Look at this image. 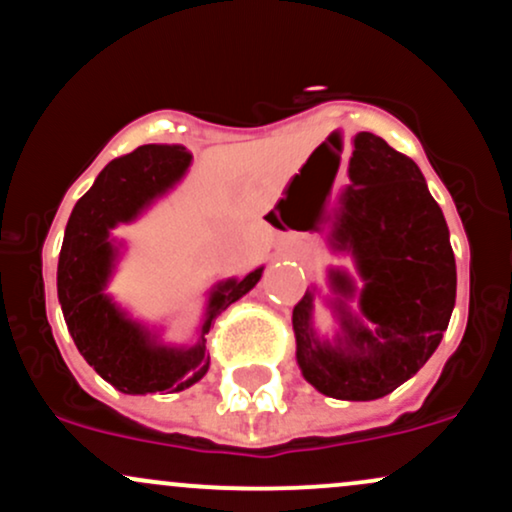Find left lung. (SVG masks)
<instances>
[{"label":"left lung","instance_id":"left-lung-1","mask_svg":"<svg viewBox=\"0 0 512 512\" xmlns=\"http://www.w3.org/2000/svg\"><path fill=\"white\" fill-rule=\"evenodd\" d=\"M350 184L338 194L328 247L350 255L294 306L296 362L303 379L338 401H376L432 357L457 299V265L442 209L411 157L374 133L352 138ZM320 298L339 330L323 339L312 311ZM358 308H351V301Z\"/></svg>","mask_w":512,"mask_h":512}]
</instances>
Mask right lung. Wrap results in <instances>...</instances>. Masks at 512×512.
<instances>
[{
	"mask_svg": "<svg viewBox=\"0 0 512 512\" xmlns=\"http://www.w3.org/2000/svg\"><path fill=\"white\" fill-rule=\"evenodd\" d=\"M189 165L192 155L184 145H143L111 160L67 221L58 260L60 308L80 355L121 393H174L204 379L211 364L206 352L211 323L230 303L243 299L265 272L257 267L243 279L230 277L211 286L194 345H167L160 330L131 318L111 299L106 286L123 252L111 230L138 221L182 182Z\"/></svg>",
	"mask_w": 512,
	"mask_h": 512,
	"instance_id": "right-lung-1",
	"label": "right lung"
}]
</instances>
